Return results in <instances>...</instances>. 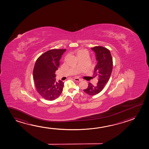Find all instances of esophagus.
Wrapping results in <instances>:
<instances>
[{
	"mask_svg": "<svg viewBox=\"0 0 149 149\" xmlns=\"http://www.w3.org/2000/svg\"><path fill=\"white\" fill-rule=\"evenodd\" d=\"M74 81H82V79H81V78H77V77H74Z\"/></svg>",
	"mask_w": 149,
	"mask_h": 149,
	"instance_id": "34e87169",
	"label": "esophagus"
}]
</instances>
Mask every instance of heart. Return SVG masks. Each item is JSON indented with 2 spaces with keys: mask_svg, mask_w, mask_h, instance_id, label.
Instances as JSON below:
<instances>
[{
  "mask_svg": "<svg viewBox=\"0 0 149 149\" xmlns=\"http://www.w3.org/2000/svg\"><path fill=\"white\" fill-rule=\"evenodd\" d=\"M76 54L77 56L78 59L80 58L84 57V56H88V51L85 49H79L76 52Z\"/></svg>",
  "mask_w": 149,
  "mask_h": 149,
  "instance_id": "heart-1",
  "label": "heart"
}]
</instances>
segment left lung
<instances>
[{
  "instance_id": "left-lung-1",
  "label": "left lung",
  "mask_w": 149,
  "mask_h": 149,
  "mask_svg": "<svg viewBox=\"0 0 149 149\" xmlns=\"http://www.w3.org/2000/svg\"><path fill=\"white\" fill-rule=\"evenodd\" d=\"M95 52L96 60L98 61L93 76L97 77V84L93 85L89 83L88 87L84 91L90 95H94L100 93L110 79L113 69V59L110 50L102 46L91 48Z\"/></svg>"
}]
</instances>
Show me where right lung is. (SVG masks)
Here are the masks:
<instances>
[{
    "label": "right lung",
    "instance_id": "add662e5",
    "mask_svg": "<svg viewBox=\"0 0 149 149\" xmlns=\"http://www.w3.org/2000/svg\"><path fill=\"white\" fill-rule=\"evenodd\" d=\"M66 49H51L37 59L33 70V79L37 91L46 100L52 101L60 95L64 83L56 81V71Z\"/></svg>",
    "mask_w": 149,
    "mask_h": 149
}]
</instances>
